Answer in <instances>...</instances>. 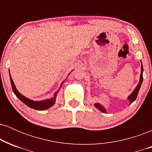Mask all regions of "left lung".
<instances>
[{"label": "left lung", "mask_w": 152, "mask_h": 152, "mask_svg": "<svg viewBox=\"0 0 152 152\" xmlns=\"http://www.w3.org/2000/svg\"><path fill=\"white\" fill-rule=\"evenodd\" d=\"M143 71H144V69H143V65H142V67H141V75H140V78H139V83H138L137 87L135 88V89L134 90V91L132 92V93L129 95V96L128 97L129 101V104H132V103H133L134 101L136 100V99H137L138 93H139V89H140L141 85H142V81H143ZM94 106H95L97 109L100 110L101 111H102V112L106 113V110L105 108L101 105L100 104H99V103H96V104H94Z\"/></svg>", "instance_id": "1"}]
</instances>
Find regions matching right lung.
Here are the masks:
<instances>
[{
    "mask_svg": "<svg viewBox=\"0 0 152 152\" xmlns=\"http://www.w3.org/2000/svg\"><path fill=\"white\" fill-rule=\"evenodd\" d=\"M10 83H11L12 89H13V93L15 94V95L16 96L18 97V98L20 99V100L23 103H24L26 105H27L28 107L31 108V109L38 110V111H43V110H46L47 109H48V108H50V106H53L54 104L56 103V95H57V93H58L59 90L57 92H56L53 98L49 99H46V100L41 101V102H35V101L31 100V99L26 98V97L23 96L21 94L19 93L18 91L16 89V88H15L13 79H12L11 76H10ZM64 82V81H63L61 83V87L62 86Z\"/></svg>",
    "mask_w": 152,
    "mask_h": 152,
    "instance_id": "obj_1",
    "label": "right lung"
}]
</instances>
